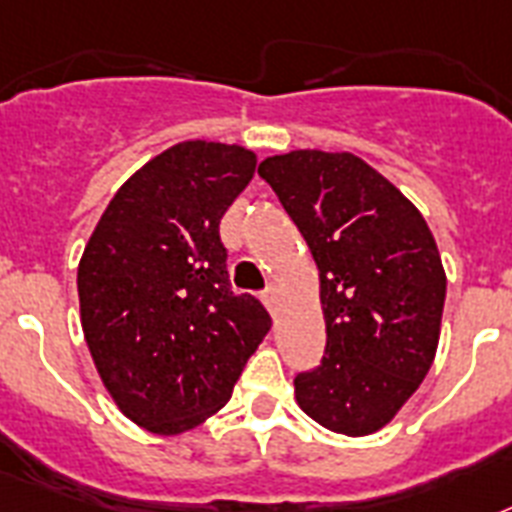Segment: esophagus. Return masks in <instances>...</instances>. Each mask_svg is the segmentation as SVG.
Segmentation results:
<instances>
[{
    "mask_svg": "<svg viewBox=\"0 0 512 512\" xmlns=\"http://www.w3.org/2000/svg\"><path fill=\"white\" fill-rule=\"evenodd\" d=\"M264 306L272 311V314H277V308H280V293H277V287H269L264 293Z\"/></svg>",
    "mask_w": 512,
    "mask_h": 512,
    "instance_id": "1",
    "label": "esophagus"
}]
</instances>
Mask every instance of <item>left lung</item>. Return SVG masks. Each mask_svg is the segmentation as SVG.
Returning a JSON list of instances; mask_svg holds the SVG:
<instances>
[{
    "label": "left lung",
    "instance_id": "left-lung-1",
    "mask_svg": "<svg viewBox=\"0 0 512 512\" xmlns=\"http://www.w3.org/2000/svg\"><path fill=\"white\" fill-rule=\"evenodd\" d=\"M280 198L319 269L327 350L295 377L316 424L348 437L387 426L437 356L447 277L421 211L350 151L266 156Z\"/></svg>",
    "mask_w": 512,
    "mask_h": 512
}]
</instances>
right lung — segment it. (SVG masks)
Returning a JSON list of instances; mask_svg holds the SVG:
<instances>
[{
	"mask_svg": "<svg viewBox=\"0 0 512 512\" xmlns=\"http://www.w3.org/2000/svg\"><path fill=\"white\" fill-rule=\"evenodd\" d=\"M253 172L256 154L235 143H175L120 185L83 248V337L109 398L146 432L183 434L225 408L272 327L230 290L219 240Z\"/></svg>",
	"mask_w": 512,
	"mask_h": 512,
	"instance_id": "right-lung-1",
	"label": "right lung"
}]
</instances>
